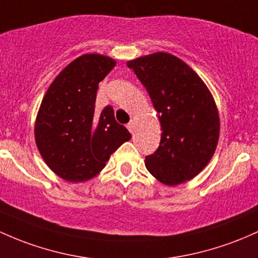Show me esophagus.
<instances>
[{
    "mask_svg": "<svg viewBox=\"0 0 258 258\" xmlns=\"http://www.w3.org/2000/svg\"><path fill=\"white\" fill-rule=\"evenodd\" d=\"M135 121H131V122H128V124H127V128H128V131L131 132V134L135 132Z\"/></svg>",
    "mask_w": 258,
    "mask_h": 258,
    "instance_id": "1",
    "label": "esophagus"
}]
</instances>
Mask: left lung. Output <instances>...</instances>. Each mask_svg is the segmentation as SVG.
<instances>
[{
    "label": "left lung",
    "instance_id": "obj_1",
    "mask_svg": "<svg viewBox=\"0 0 258 258\" xmlns=\"http://www.w3.org/2000/svg\"><path fill=\"white\" fill-rule=\"evenodd\" d=\"M127 66L148 92L163 131L158 149L146 157V168L169 186L194 179L212 159L219 140V115L207 86L166 52L138 57Z\"/></svg>",
    "mask_w": 258,
    "mask_h": 258
}]
</instances>
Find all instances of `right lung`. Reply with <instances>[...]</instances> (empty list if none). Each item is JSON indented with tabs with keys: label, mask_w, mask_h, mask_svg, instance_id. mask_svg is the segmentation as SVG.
<instances>
[{
	"label": "right lung",
	"mask_w": 258,
	"mask_h": 258,
	"mask_svg": "<svg viewBox=\"0 0 258 258\" xmlns=\"http://www.w3.org/2000/svg\"><path fill=\"white\" fill-rule=\"evenodd\" d=\"M115 64V60L99 53L81 56L61 71L42 99L35 142L47 166L62 179H92L131 138L128 130L116 122L111 106L95 112L99 82Z\"/></svg>",
	"instance_id": "add662e5"
}]
</instances>
